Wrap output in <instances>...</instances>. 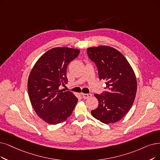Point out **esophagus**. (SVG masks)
Masks as SVG:
<instances>
[{
	"label": "esophagus",
	"instance_id": "obj_1",
	"mask_svg": "<svg viewBox=\"0 0 160 160\" xmlns=\"http://www.w3.org/2000/svg\"><path fill=\"white\" fill-rule=\"evenodd\" d=\"M82 98H83L84 99H87L88 98H90L92 94H86V93H82Z\"/></svg>",
	"mask_w": 160,
	"mask_h": 160
}]
</instances>
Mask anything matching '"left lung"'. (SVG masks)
<instances>
[{
    "label": "left lung",
    "instance_id": "left-lung-1",
    "mask_svg": "<svg viewBox=\"0 0 160 160\" xmlns=\"http://www.w3.org/2000/svg\"><path fill=\"white\" fill-rule=\"evenodd\" d=\"M87 54L98 68L100 80H105L106 85L103 93L94 94L98 106L91 111L92 116L105 124L116 123L129 111L135 100V72L125 57L113 47H90Z\"/></svg>",
    "mask_w": 160,
    "mask_h": 160
}]
</instances>
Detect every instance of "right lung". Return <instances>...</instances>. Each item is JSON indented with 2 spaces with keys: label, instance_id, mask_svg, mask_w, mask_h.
<instances>
[{
  "label": "right lung",
  "instance_id": "1",
  "mask_svg": "<svg viewBox=\"0 0 160 160\" xmlns=\"http://www.w3.org/2000/svg\"><path fill=\"white\" fill-rule=\"evenodd\" d=\"M79 52V49L53 48L40 57L29 73L28 90L31 105L39 117L48 124L66 121L78 101L72 92L60 87L67 84L68 66Z\"/></svg>",
  "mask_w": 160,
  "mask_h": 160
}]
</instances>
